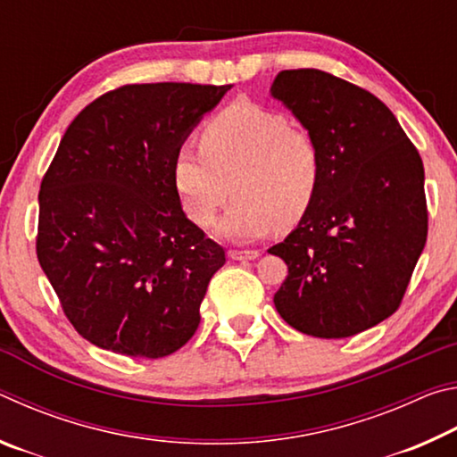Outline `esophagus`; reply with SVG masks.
<instances>
[{
	"label": "esophagus",
	"mask_w": 457,
	"mask_h": 457,
	"mask_svg": "<svg viewBox=\"0 0 457 457\" xmlns=\"http://www.w3.org/2000/svg\"><path fill=\"white\" fill-rule=\"evenodd\" d=\"M258 256H260L258 250H231V252H229V258H231V260H242V262H245V260H256Z\"/></svg>",
	"instance_id": "esophagus-1"
}]
</instances>
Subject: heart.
Here are the masks:
<instances>
[{"label":"heart","instance_id":"1","mask_svg":"<svg viewBox=\"0 0 457 457\" xmlns=\"http://www.w3.org/2000/svg\"><path fill=\"white\" fill-rule=\"evenodd\" d=\"M320 146L286 114L252 100H236L201 130V149L183 145L173 181L183 212L199 228H212L236 191L218 234L250 244L278 223L292 226L311 210L320 185Z\"/></svg>","mask_w":457,"mask_h":457}]
</instances>
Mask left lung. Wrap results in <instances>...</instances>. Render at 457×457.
Listing matches in <instances>:
<instances>
[{
    "instance_id": "1",
    "label": "left lung",
    "mask_w": 457,
    "mask_h": 457,
    "mask_svg": "<svg viewBox=\"0 0 457 457\" xmlns=\"http://www.w3.org/2000/svg\"><path fill=\"white\" fill-rule=\"evenodd\" d=\"M270 92L322 157L311 210L268 250L288 266L276 311L304 335H359L397 311L428 239L421 157L381 100L328 72L282 71Z\"/></svg>"
}]
</instances>
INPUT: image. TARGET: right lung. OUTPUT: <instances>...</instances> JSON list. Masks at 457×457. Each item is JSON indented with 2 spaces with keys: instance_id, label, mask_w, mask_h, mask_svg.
Returning a JSON list of instances; mask_svg holds the SVG:
<instances>
[{
  "instance_id": "right-lung-1",
  "label": "right lung",
  "mask_w": 457,
  "mask_h": 457,
  "mask_svg": "<svg viewBox=\"0 0 457 457\" xmlns=\"http://www.w3.org/2000/svg\"><path fill=\"white\" fill-rule=\"evenodd\" d=\"M231 88L127 84L80 111L40 185L37 262L79 335L161 359L199 327L226 252L181 210L175 154Z\"/></svg>"
}]
</instances>
